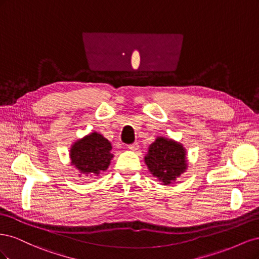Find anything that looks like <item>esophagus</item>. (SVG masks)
Instances as JSON below:
<instances>
[{"mask_svg":"<svg viewBox=\"0 0 259 259\" xmlns=\"http://www.w3.org/2000/svg\"><path fill=\"white\" fill-rule=\"evenodd\" d=\"M138 148H139L138 143H134V144H131V145H128V149H130V150H132V151H136V150H138Z\"/></svg>","mask_w":259,"mask_h":259,"instance_id":"esophagus-1","label":"esophagus"}]
</instances>
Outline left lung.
Returning <instances> with one entry per match:
<instances>
[{
  "label": "left lung",
  "instance_id": "1",
  "mask_svg": "<svg viewBox=\"0 0 259 259\" xmlns=\"http://www.w3.org/2000/svg\"><path fill=\"white\" fill-rule=\"evenodd\" d=\"M145 163L155 178L169 185L187 169L186 149L173 139L156 137L148 148Z\"/></svg>",
  "mask_w": 259,
  "mask_h": 259
}]
</instances>
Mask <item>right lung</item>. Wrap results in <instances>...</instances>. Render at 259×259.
Here are the masks:
<instances>
[{
    "label": "right lung",
    "mask_w": 259,
    "mask_h": 259,
    "mask_svg": "<svg viewBox=\"0 0 259 259\" xmlns=\"http://www.w3.org/2000/svg\"><path fill=\"white\" fill-rule=\"evenodd\" d=\"M111 143L97 132L76 140L70 149V160L81 174L98 176L110 165L113 154Z\"/></svg>",
    "instance_id": "obj_1"
}]
</instances>
